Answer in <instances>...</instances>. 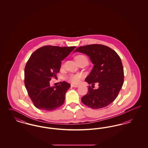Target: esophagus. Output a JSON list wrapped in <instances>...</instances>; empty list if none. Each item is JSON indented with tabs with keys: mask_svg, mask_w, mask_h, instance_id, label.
Returning <instances> with one entry per match:
<instances>
[{
	"mask_svg": "<svg viewBox=\"0 0 148 148\" xmlns=\"http://www.w3.org/2000/svg\"><path fill=\"white\" fill-rule=\"evenodd\" d=\"M71 87H74V88H77V87L79 86V85H75L71 84Z\"/></svg>",
	"mask_w": 148,
	"mask_h": 148,
	"instance_id": "1",
	"label": "esophagus"
}]
</instances>
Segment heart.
Segmentation results:
<instances>
[{"instance_id":"obj_1","label":"heart","mask_w":148,"mask_h":148,"mask_svg":"<svg viewBox=\"0 0 148 148\" xmlns=\"http://www.w3.org/2000/svg\"><path fill=\"white\" fill-rule=\"evenodd\" d=\"M75 59L77 62V63H79L80 61L84 60V59H86V58L83 56V55H77L75 56ZM82 77V75L80 74H71L68 77H67L68 80L70 81L72 83L74 84H77L78 83Z\"/></svg>"}]
</instances>
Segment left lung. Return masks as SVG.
Masks as SVG:
<instances>
[{
    "mask_svg": "<svg viewBox=\"0 0 148 148\" xmlns=\"http://www.w3.org/2000/svg\"><path fill=\"white\" fill-rule=\"evenodd\" d=\"M74 51L84 53L94 64L86 77L89 85L87 94L81 100L85 106L92 109L106 107L118 97L124 83V69L118 54L110 48L101 44H90L79 47ZM95 83L99 89L94 90Z\"/></svg>",
    "mask_w": 148,
    "mask_h": 148,
    "instance_id": "left-lung-1",
    "label": "left lung"
}]
</instances>
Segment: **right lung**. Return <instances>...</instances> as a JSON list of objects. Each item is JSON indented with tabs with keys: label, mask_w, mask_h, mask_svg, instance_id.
<instances>
[{
	"label": "right lung",
	"mask_w": 148,
	"mask_h": 148,
	"mask_svg": "<svg viewBox=\"0 0 148 148\" xmlns=\"http://www.w3.org/2000/svg\"><path fill=\"white\" fill-rule=\"evenodd\" d=\"M75 48L45 45L30 56L24 69V84L36 108L52 111L63 104L65 92L71 84L62 82L56 86H50L49 82L52 77H56L61 61Z\"/></svg>",
	"instance_id": "add662e5"
}]
</instances>
